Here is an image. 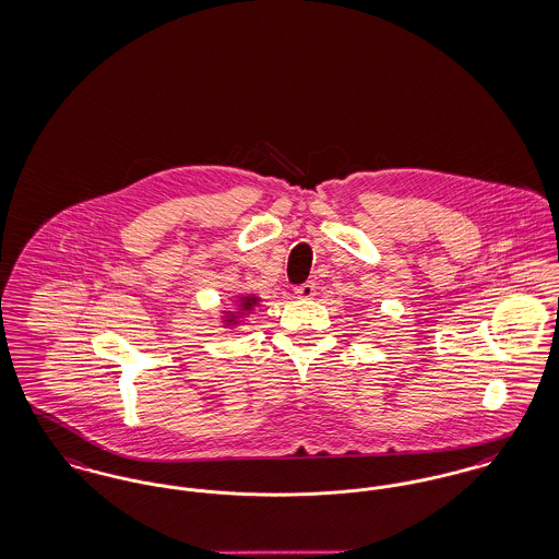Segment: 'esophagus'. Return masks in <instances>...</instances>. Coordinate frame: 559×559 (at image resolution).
<instances>
[{
    "label": "esophagus",
    "mask_w": 559,
    "mask_h": 559,
    "mask_svg": "<svg viewBox=\"0 0 559 559\" xmlns=\"http://www.w3.org/2000/svg\"><path fill=\"white\" fill-rule=\"evenodd\" d=\"M294 294H296V298L309 300V298H313V296H316V284H313V282L300 284V286H296V288H294Z\"/></svg>",
    "instance_id": "esophagus-1"
}]
</instances>
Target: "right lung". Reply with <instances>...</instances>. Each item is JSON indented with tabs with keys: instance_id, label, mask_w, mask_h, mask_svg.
<instances>
[{
	"instance_id": "add662e5",
	"label": "right lung",
	"mask_w": 559,
	"mask_h": 559,
	"mask_svg": "<svg viewBox=\"0 0 559 559\" xmlns=\"http://www.w3.org/2000/svg\"><path fill=\"white\" fill-rule=\"evenodd\" d=\"M234 298V305L221 311V328L227 332H234L239 323L254 313L257 307H261V296L257 294H236Z\"/></svg>"
}]
</instances>
